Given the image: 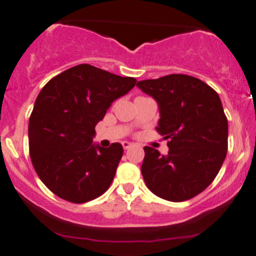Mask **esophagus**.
I'll return each mask as SVG.
<instances>
[{"instance_id": "1", "label": "esophagus", "mask_w": 256, "mask_h": 256, "mask_svg": "<svg viewBox=\"0 0 256 256\" xmlns=\"http://www.w3.org/2000/svg\"><path fill=\"white\" fill-rule=\"evenodd\" d=\"M121 144H122L124 150H128L131 146H132V144H130V142H128V141H122L121 142Z\"/></svg>"}]
</instances>
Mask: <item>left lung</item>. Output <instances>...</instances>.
Returning a JSON list of instances; mask_svg holds the SVG:
<instances>
[{
    "mask_svg": "<svg viewBox=\"0 0 256 256\" xmlns=\"http://www.w3.org/2000/svg\"><path fill=\"white\" fill-rule=\"evenodd\" d=\"M137 87L158 103L156 128L169 147L166 156L144 147V182L164 200H189L214 182L227 154L228 121L218 94L188 74L140 80Z\"/></svg>",
    "mask_w": 256,
    "mask_h": 256,
    "instance_id": "1",
    "label": "left lung"
}]
</instances>
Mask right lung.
<instances>
[{
  "instance_id": "add662e5",
  "label": "right lung",
  "mask_w": 256,
  "mask_h": 256,
  "mask_svg": "<svg viewBox=\"0 0 256 256\" xmlns=\"http://www.w3.org/2000/svg\"><path fill=\"white\" fill-rule=\"evenodd\" d=\"M134 77L82 64L51 78L29 119V153L40 180L58 198L83 204L109 189L122 146L93 144L96 125L114 100L130 92Z\"/></svg>"
}]
</instances>
